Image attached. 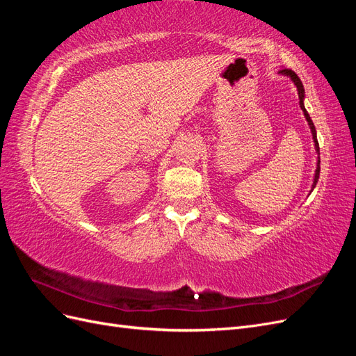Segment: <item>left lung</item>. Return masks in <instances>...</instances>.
Masks as SVG:
<instances>
[{"instance_id":"left-lung-1","label":"left lung","mask_w":356,"mask_h":356,"mask_svg":"<svg viewBox=\"0 0 356 356\" xmlns=\"http://www.w3.org/2000/svg\"><path fill=\"white\" fill-rule=\"evenodd\" d=\"M279 74H284V75H288V77L294 81V84L297 86V90H298V99H300V108L303 110V113H305V117H306V120H307V123H309V127H310V131H312V136H314V143H315V148H316V153L319 154V144H318V138H316V129H315V126H314V122H312V118H310V115L307 114V111H306V108H305V104H303V101H305V89H303V84H301V81H300V79H298V75L293 71V70H286V68H284V70H281L279 71ZM319 159H318V166H316V172H315V178H314V186H312V190L315 188V186H316V182H318V179H319V170H321V168H319Z\"/></svg>"}]
</instances>
